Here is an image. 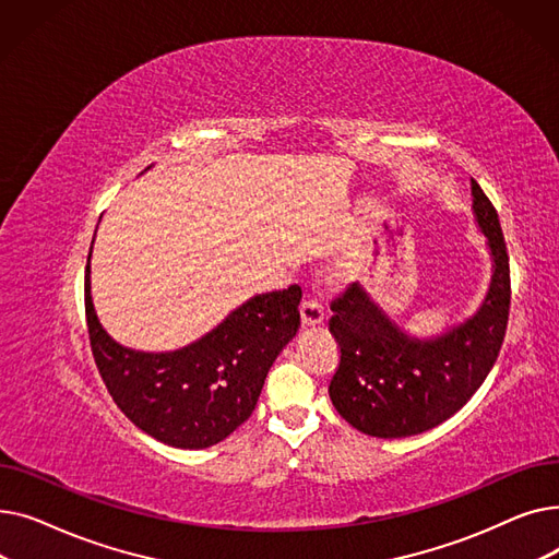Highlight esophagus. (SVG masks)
Masks as SVG:
<instances>
[{
	"instance_id": "34e87169",
	"label": "esophagus",
	"mask_w": 559,
	"mask_h": 559,
	"mask_svg": "<svg viewBox=\"0 0 559 559\" xmlns=\"http://www.w3.org/2000/svg\"><path fill=\"white\" fill-rule=\"evenodd\" d=\"M324 321V308H321L319 301L314 299H306L301 304V324L304 329H314Z\"/></svg>"
}]
</instances>
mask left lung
<instances>
[{
    "instance_id": "1",
    "label": "left lung",
    "mask_w": 559,
    "mask_h": 559,
    "mask_svg": "<svg viewBox=\"0 0 559 559\" xmlns=\"http://www.w3.org/2000/svg\"><path fill=\"white\" fill-rule=\"evenodd\" d=\"M474 213L485 233L493 274L480 310L444 335L403 333L362 289L350 283L331 304L329 331L340 365L329 394L342 419L371 437H407L453 417L491 371L508 331L510 258L498 213L472 179Z\"/></svg>"
}]
</instances>
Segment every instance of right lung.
<instances>
[{"mask_svg": "<svg viewBox=\"0 0 559 559\" xmlns=\"http://www.w3.org/2000/svg\"><path fill=\"white\" fill-rule=\"evenodd\" d=\"M299 304V285L258 295L199 342L142 354L102 329L87 253L85 321L104 385L131 424L176 449L213 447L251 417L270 367L301 326Z\"/></svg>", "mask_w": 559, "mask_h": 559, "instance_id": "add662e5", "label": "right lung"}]
</instances>
